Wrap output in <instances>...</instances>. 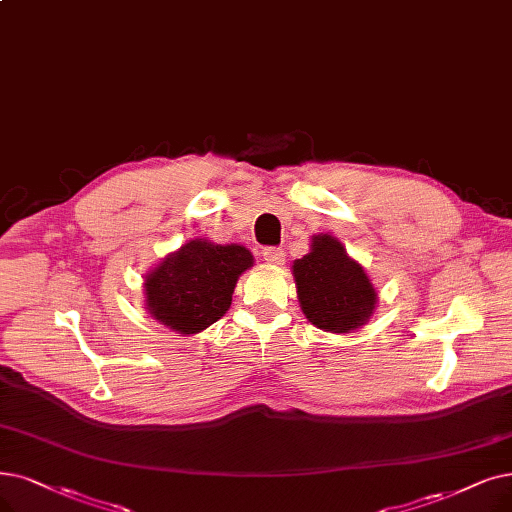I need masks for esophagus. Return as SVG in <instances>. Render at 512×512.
<instances>
[{"instance_id": "1", "label": "esophagus", "mask_w": 512, "mask_h": 512, "mask_svg": "<svg viewBox=\"0 0 512 512\" xmlns=\"http://www.w3.org/2000/svg\"><path fill=\"white\" fill-rule=\"evenodd\" d=\"M262 256L269 264H273V267H279V264L285 262V252L281 248H264Z\"/></svg>"}]
</instances>
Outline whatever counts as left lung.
Returning <instances> with one entry per match:
<instances>
[{"instance_id":"1","label":"left lung","mask_w":512,"mask_h":512,"mask_svg":"<svg viewBox=\"0 0 512 512\" xmlns=\"http://www.w3.org/2000/svg\"><path fill=\"white\" fill-rule=\"evenodd\" d=\"M294 279L302 313L323 332L357 330L374 313L370 279L332 235L313 237L311 252L294 262Z\"/></svg>"}]
</instances>
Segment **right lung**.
<instances>
[{
	"mask_svg": "<svg viewBox=\"0 0 512 512\" xmlns=\"http://www.w3.org/2000/svg\"><path fill=\"white\" fill-rule=\"evenodd\" d=\"M252 264L243 245L193 239L147 275V309L170 330L197 334L229 311L235 283Z\"/></svg>",
	"mask_w": 512,
	"mask_h": 512,
	"instance_id": "add662e5",
	"label": "right lung"
}]
</instances>
